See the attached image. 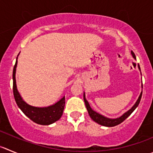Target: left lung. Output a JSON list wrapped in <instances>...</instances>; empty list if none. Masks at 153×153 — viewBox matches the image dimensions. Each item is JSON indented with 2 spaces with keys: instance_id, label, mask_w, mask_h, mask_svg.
Instances as JSON below:
<instances>
[{
  "instance_id": "left-lung-1",
  "label": "left lung",
  "mask_w": 153,
  "mask_h": 153,
  "mask_svg": "<svg viewBox=\"0 0 153 153\" xmlns=\"http://www.w3.org/2000/svg\"><path fill=\"white\" fill-rule=\"evenodd\" d=\"M131 53V55H132V56H133L134 59H136L134 53L132 51ZM138 68H139V70L140 71V68L139 65H138ZM141 87L143 88V84L141 85ZM141 96H142V91L140 92V94L139 97H138V99L137 100L136 103L134 104L133 107H132L130 110H128L127 112H126L124 114L122 115L120 117L116 118V119H110V118L106 117V116H103V115L100 114V113H97V112H95L94 110H93L92 109H91V107H90L88 101H87L86 98H85V92L83 93V99H84V101H85V107H86L87 110H88V115H89L90 117L91 118V119H92L93 121H94L95 123H97V124L101 125V126H106V127H113V126H118L119 124H120V123H123L124 120H126V119H127V118L128 117V116H130L132 113H133L134 110L135 109L137 108V107L139 105V103H140V99H141Z\"/></svg>"
}]
</instances>
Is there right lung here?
<instances>
[{
    "label": "right lung",
    "mask_w": 153,
    "mask_h": 153,
    "mask_svg": "<svg viewBox=\"0 0 153 153\" xmlns=\"http://www.w3.org/2000/svg\"><path fill=\"white\" fill-rule=\"evenodd\" d=\"M19 56V55H18ZM17 59L13 72V94L15 101L20 110L23 112L26 116L35 123L42 126H49L58 121L63 114L65 104V97L64 96L59 101L48 107H37L29 105L22 99L20 95L16 86V71Z\"/></svg>",
    "instance_id": "add662e5"
}]
</instances>
